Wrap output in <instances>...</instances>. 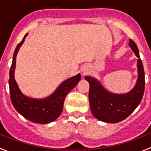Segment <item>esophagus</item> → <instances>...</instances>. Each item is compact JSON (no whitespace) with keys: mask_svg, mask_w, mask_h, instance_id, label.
Listing matches in <instances>:
<instances>
[{"mask_svg":"<svg viewBox=\"0 0 151 151\" xmlns=\"http://www.w3.org/2000/svg\"><path fill=\"white\" fill-rule=\"evenodd\" d=\"M81 71H82V73H83V75H86L88 73V72H89V68H88V67L85 66V67H83V68H82Z\"/></svg>","mask_w":151,"mask_h":151,"instance_id":"1","label":"esophagus"}]
</instances>
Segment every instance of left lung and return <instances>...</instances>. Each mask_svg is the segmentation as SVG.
<instances>
[{
    "mask_svg": "<svg viewBox=\"0 0 151 151\" xmlns=\"http://www.w3.org/2000/svg\"><path fill=\"white\" fill-rule=\"evenodd\" d=\"M129 46L139 59L137 60V79L134 88L128 93H113L107 90L94 77L85 76V79L89 83V100L91 112L100 121L116 123L125 119L135 110L143 98L145 87L144 66L135 42L130 39Z\"/></svg>",
    "mask_w": 151,
    "mask_h": 151,
    "instance_id": "1",
    "label": "left lung"
}]
</instances>
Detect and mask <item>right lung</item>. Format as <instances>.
Masks as SVG:
<instances>
[{"instance_id":"right-lung-1","label":"right lung","mask_w":151,"mask_h":151,"mask_svg":"<svg viewBox=\"0 0 151 151\" xmlns=\"http://www.w3.org/2000/svg\"><path fill=\"white\" fill-rule=\"evenodd\" d=\"M28 35L26 34L23 40L17 45L13 55V60L9 73V88L11 103L14 109L22 116L34 123L47 124L55 120L63 110L64 101L68 93L74 88L81 79L78 73L63 81L58 88L45 98L36 99L27 96L22 93L14 78L16 57L21 46Z\"/></svg>"}]
</instances>
